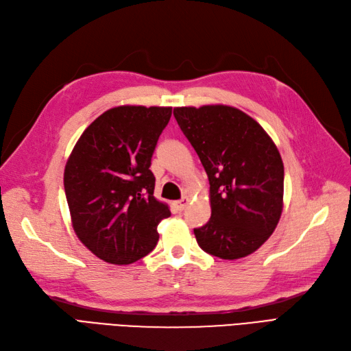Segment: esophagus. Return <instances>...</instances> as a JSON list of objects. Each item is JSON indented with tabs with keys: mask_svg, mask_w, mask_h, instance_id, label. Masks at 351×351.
Returning <instances> with one entry per match:
<instances>
[{
	"mask_svg": "<svg viewBox=\"0 0 351 351\" xmlns=\"http://www.w3.org/2000/svg\"><path fill=\"white\" fill-rule=\"evenodd\" d=\"M189 202H190L189 197H182V199L176 202V206H177L178 210H184L187 208V205H189Z\"/></svg>",
	"mask_w": 351,
	"mask_h": 351,
	"instance_id": "obj_1",
	"label": "esophagus"
}]
</instances>
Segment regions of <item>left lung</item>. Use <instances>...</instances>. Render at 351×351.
<instances>
[{"label":"left lung","mask_w":351,"mask_h":351,"mask_svg":"<svg viewBox=\"0 0 351 351\" xmlns=\"http://www.w3.org/2000/svg\"><path fill=\"white\" fill-rule=\"evenodd\" d=\"M209 180L210 219L195 228L202 250L240 259L258 250L282 212L284 165L261 124L227 105L174 108Z\"/></svg>","instance_id":"1"}]
</instances>
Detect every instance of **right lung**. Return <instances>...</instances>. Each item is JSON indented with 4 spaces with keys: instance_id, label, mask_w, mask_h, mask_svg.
I'll return each mask as SVG.
<instances>
[{
    "instance_id": "add662e5",
    "label": "right lung",
    "mask_w": 351,
    "mask_h": 351,
    "mask_svg": "<svg viewBox=\"0 0 351 351\" xmlns=\"http://www.w3.org/2000/svg\"><path fill=\"white\" fill-rule=\"evenodd\" d=\"M171 107L123 105L83 132L64 169L73 228L95 256L129 265L156 246V227L171 215L155 199L149 169Z\"/></svg>"
}]
</instances>
